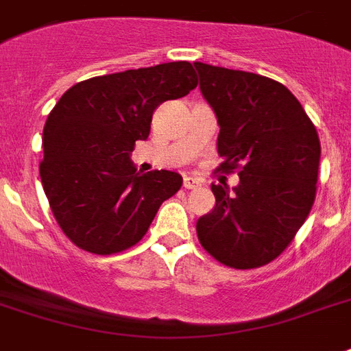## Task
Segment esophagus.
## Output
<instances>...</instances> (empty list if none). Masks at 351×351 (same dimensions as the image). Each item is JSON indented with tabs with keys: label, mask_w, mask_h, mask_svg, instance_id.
<instances>
[{
	"label": "esophagus",
	"mask_w": 351,
	"mask_h": 351,
	"mask_svg": "<svg viewBox=\"0 0 351 351\" xmlns=\"http://www.w3.org/2000/svg\"><path fill=\"white\" fill-rule=\"evenodd\" d=\"M200 184H202V182H200L199 178H193V176H186V178H184V187H186V189H195V187H199Z\"/></svg>",
	"instance_id": "34e87169"
}]
</instances>
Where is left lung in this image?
Segmentation results:
<instances>
[{"mask_svg": "<svg viewBox=\"0 0 351 351\" xmlns=\"http://www.w3.org/2000/svg\"><path fill=\"white\" fill-rule=\"evenodd\" d=\"M200 92L217 116L219 171L239 184H211L215 208L197 221L200 245L232 269L271 263L315 202L320 141L298 99L263 75L195 62Z\"/></svg>", "mask_w": 351, "mask_h": 351, "instance_id": "8db88e82", "label": "left lung"}]
</instances>
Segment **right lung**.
<instances>
[{
	"instance_id": "1",
	"label": "right lung",
	"mask_w": 351,
	"mask_h": 351,
	"mask_svg": "<svg viewBox=\"0 0 351 351\" xmlns=\"http://www.w3.org/2000/svg\"><path fill=\"white\" fill-rule=\"evenodd\" d=\"M195 86L193 66L182 60L93 77L58 99L44 127L40 178L71 243L110 256L147 234L182 176L165 169L141 175L130 152L149 138L152 112Z\"/></svg>"
}]
</instances>
